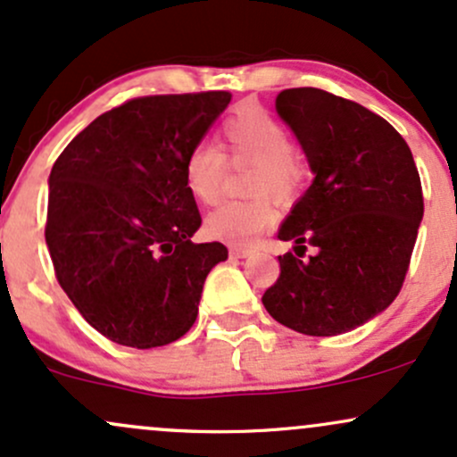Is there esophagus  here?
Returning <instances> with one entry per match:
<instances>
[{
  "label": "esophagus",
  "instance_id": "esophagus-1",
  "mask_svg": "<svg viewBox=\"0 0 457 457\" xmlns=\"http://www.w3.org/2000/svg\"><path fill=\"white\" fill-rule=\"evenodd\" d=\"M228 253L233 259H244V256H248L253 253V248H248V245H230Z\"/></svg>",
  "mask_w": 457,
  "mask_h": 457
}]
</instances>
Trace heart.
Segmentation results:
<instances>
[{"label":"heart","instance_id":"heart-1","mask_svg":"<svg viewBox=\"0 0 457 457\" xmlns=\"http://www.w3.org/2000/svg\"><path fill=\"white\" fill-rule=\"evenodd\" d=\"M220 140L222 151L212 142H198L189 148L183 163L186 187L194 201L213 204L222 194L228 163H254L248 177V192L259 196L220 204L204 222L209 237L244 245L276 222V209L265 194L294 196L304 186L306 170L294 155L291 131L263 107H245L228 116L220 129Z\"/></svg>","mask_w":457,"mask_h":457}]
</instances>
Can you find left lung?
Masks as SVG:
<instances>
[{"label": "left lung", "mask_w": 457, "mask_h": 457, "mask_svg": "<svg viewBox=\"0 0 457 457\" xmlns=\"http://www.w3.org/2000/svg\"><path fill=\"white\" fill-rule=\"evenodd\" d=\"M276 110L304 148L315 181L278 239L280 276L263 306L278 324L311 337L362 326L402 291L423 218L412 153L382 116L320 88H289ZM316 254L302 260L305 245Z\"/></svg>", "instance_id": "1"}]
</instances>
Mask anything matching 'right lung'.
I'll list each match as a JSON object with an SVG mask.
<instances>
[{"label":"right lung","mask_w":457,"mask_h":457,"mask_svg":"<svg viewBox=\"0 0 457 457\" xmlns=\"http://www.w3.org/2000/svg\"><path fill=\"white\" fill-rule=\"evenodd\" d=\"M230 92L137 96L77 133L49 174L45 239L55 278L105 339L151 350L181 339L207 274L228 256L194 244L201 212L183 163Z\"/></svg>","instance_id":"right-lung-1"}]
</instances>
